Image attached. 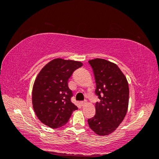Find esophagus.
I'll return each instance as SVG.
<instances>
[{
    "mask_svg": "<svg viewBox=\"0 0 159 159\" xmlns=\"http://www.w3.org/2000/svg\"><path fill=\"white\" fill-rule=\"evenodd\" d=\"M86 103H87L86 100H85V101H81V102H80V104H81L82 106H84L85 104H86Z\"/></svg>",
    "mask_w": 159,
    "mask_h": 159,
    "instance_id": "34e87169",
    "label": "esophagus"
}]
</instances>
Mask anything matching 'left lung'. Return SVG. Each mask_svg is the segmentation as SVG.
Segmentation results:
<instances>
[{
	"label": "left lung",
	"mask_w": 159,
	"mask_h": 159,
	"mask_svg": "<svg viewBox=\"0 0 159 159\" xmlns=\"http://www.w3.org/2000/svg\"><path fill=\"white\" fill-rule=\"evenodd\" d=\"M93 70L100 99L96 103V114L88 119L89 127L100 136L113 132L123 121L129 106V89L126 78L117 65L102 58L89 61Z\"/></svg>",
	"instance_id": "8db88e82"
}]
</instances>
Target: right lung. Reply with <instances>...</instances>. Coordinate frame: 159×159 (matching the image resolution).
<instances>
[{
  "label": "right lung",
  "instance_id": "add662e5",
  "mask_svg": "<svg viewBox=\"0 0 159 159\" xmlns=\"http://www.w3.org/2000/svg\"><path fill=\"white\" fill-rule=\"evenodd\" d=\"M82 66L79 61L56 58L40 71L33 87L32 102L35 114L43 124L52 129L63 126L73 111L78 109L70 101L73 93L68 80Z\"/></svg>",
  "mask_w": 159,
  "mask_h": 159
}]
</instances>
